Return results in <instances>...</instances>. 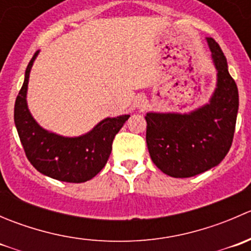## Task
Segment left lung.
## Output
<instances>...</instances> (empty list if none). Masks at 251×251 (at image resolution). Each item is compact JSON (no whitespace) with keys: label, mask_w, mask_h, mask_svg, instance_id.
Wrapping results in <instances>:
<instances>
[{"label":"left lung","mask_w":251,"mask_h":251,"mask_svg":"<svg viewBox=\"0 0 251 251\" xmlns=\"http://www.w3.org/2000/svg\"><path fill=\"white\" fill-rule=\"evenodd\" d=\"M217 69V88L209 104L191 114L146 115V141L153 163L176 178L199 175L219 165L232 146L239 96L221 47L207 39Z\"/></svg>","instance_id":"obj_1"}]
</instances>
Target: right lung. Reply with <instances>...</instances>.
Returning a JSON list of instances; mask_svg holds the SVG:
<instances>
[{
    "label": "right lung",
    "instance_id": "add662e5",
    "mask_svg": "<svg viewBox=\"0 0 251 251\" xmlns=\"http://www.w3.org/2000/svg\"><path fill=\"white\" fill-rule=\"evenodd\" d=\"M37 53L27 64L14 104V123L25 155L37 171L48 177L72 183L86 182L105 166L114 137L130 115L104 119L91 132L75 138L62 137L40 127L25 100L30 69Z\"/></svg>",
    "mask_w": 251,
    "mask_h": 251
}]
</instances>
